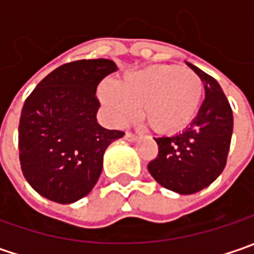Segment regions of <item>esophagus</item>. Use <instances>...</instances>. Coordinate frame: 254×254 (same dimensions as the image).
<instances>
[{
	"instance_id": "1",
	"label": "esophagus",
	"mask_w": 254,
	"mask_h": 254,
	"mask_svg": "<svg viewBox=\"0 0 254 254\" xmlns=\"http://www.w3.org/2000/svg\"><path fill=\"white\" fill-rule=\"evenodd\" d=\"M126 140H128V141H137L138 140V135L137 134H132V132H126Z\"/></svg>"
}]
</instances>
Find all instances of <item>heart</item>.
Returning <instances> with one entry per match:
<instances>
[{
    "label": "heart",
    "mask_w": 254,
    "mask_h": 254,
    "mask_svg": "<svg viewBox=\"0 0 254 254\" xmlns=\"http://www.w3.org/2000/svg\"><path fill=\"white\" fill-rule=\"evenodd\" d=\"M203 84L188 67L157 64L124 74L116 86L100 89L103 103L117 123L137 116L141 107L144 120L158 132L185 128L199 110Z\"/></svg>",
    "instance_id": "obj_1"
}]
</instances>
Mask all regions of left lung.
Listing matches in <instances>:
<instances>
[{
	"label": "left lung",
	"mask_w": 254,
	"mask_h": 254,
	"mask_svg": "<svg viewBox=\"0 0 254 254\" xmlns=\"http://www.w3.org/2000/svg\"><path fill=\"white\" fill-rule=\"evenodd\" d=\"M205 87V100L185 131L158 137V155L148 164L152 178L167 190L190 195L209 187L222 174L229 152L233 114L219 83L188 64Z\"/></svg>",
	"instance_id": "left-lung-1"
}]
</instances>
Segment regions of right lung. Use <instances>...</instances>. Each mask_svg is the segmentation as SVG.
I'll use <instances>...</instances> for the list:
<instances>
[{
    "label": "right lung",
    "mask_w": 254,
    "mask_h": 254,
    "mask_svg": "<svg viewBox=\"0 0 254 254\" xmlns=\"http://www.w3.org/2000/svg\"><path fill=\"white\" fill-rule=\"evenodd\" d=\"M117 70L109 59L64 64L41 80L24 103L18 148L25 180L58 203L86 196L99 180L103 155L120 130L102 127L97 86Z\"/></svg>",
    "instance_id": "obj_1"
}]
</instances>
